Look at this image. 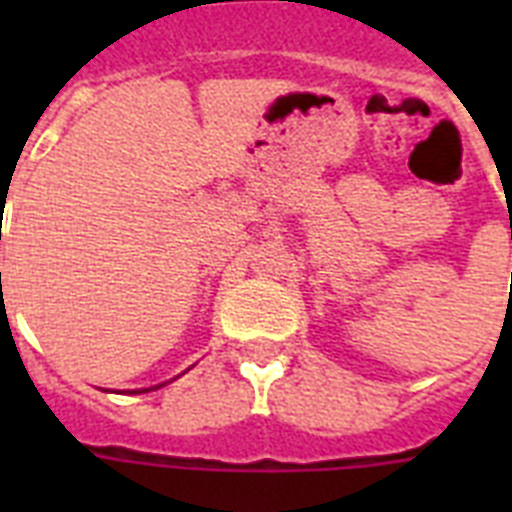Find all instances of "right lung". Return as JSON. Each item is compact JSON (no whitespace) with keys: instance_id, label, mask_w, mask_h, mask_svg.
Listing matches in <instances>:
<instances>
[{"instance_id":"add662e5","label":"right lung","mask_w":512,"mask_h":512,"mask_svg":"<svg viewBox=\"0 0 512 512\" xmlns=\"http://www.w3.org/2000/svg\"><path fill=\"white\" fill-rule=\"evenodd\" d=\"M156 388H162V385H156ZM132 393H143V390H132Z\"/></svg>"}]
</instances>
